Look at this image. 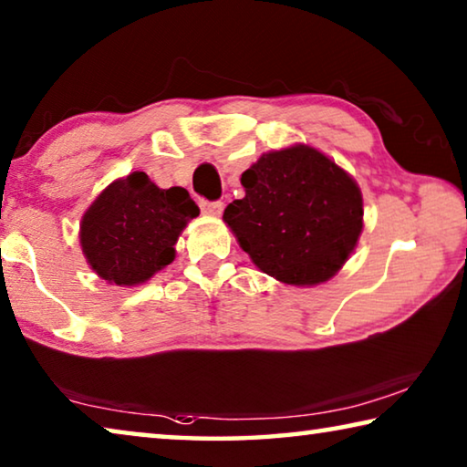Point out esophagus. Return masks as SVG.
<instances>
[{
  "label": "esophagus",
  "instance_id": "esophagus-1",
  "mask_svg": "<svg viewBox=\"0 0 467 467\" xmlns=\"http://www.w3.org/2000/svg\"><path fill=\"white\" fill-rule=\"evenodd\" d=\"M202 212L207 213V216H220L222 210H224V203L222 202H207V199H202Z\"/></svg>",
  "mask_w": 467,
  "mask_h": 467
}]
</instances>
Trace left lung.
<instances>
[{"instance_id":"1","label":"left lung","mask_w":467,"mask_h":467,"mask_svg":"<svg viewBox=\"0 0 467 467\" xmlns=\"http://www.w3.org/2000/svg\"><path fill=\"white\" fill-rule=\"evenodd\" d=\"M245 197L224 210L243 251L286 285L335 276L364 226L358 184L327 155L297 145L262 155L241 176Z\"/></svg>"}]
</instances>
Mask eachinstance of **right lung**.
<instances>
[{
    "instance_id": "1",
    "label": "right lung",
    "mask_w": 467,
    "mask_h": 467,
    "mask_svg": "<svg viewBox=\"0 0 467 467\" xmlns=\"http://www.w3.org/2000/svg\"><path fill=\"white\" fill-rule=\"evenodd\" d=\"M199 207L187 189H160L145 172L109 184L88 207L80 245L91 268L108 283H145L174 260V245Z\"/></svg>"
}]
</instances>
